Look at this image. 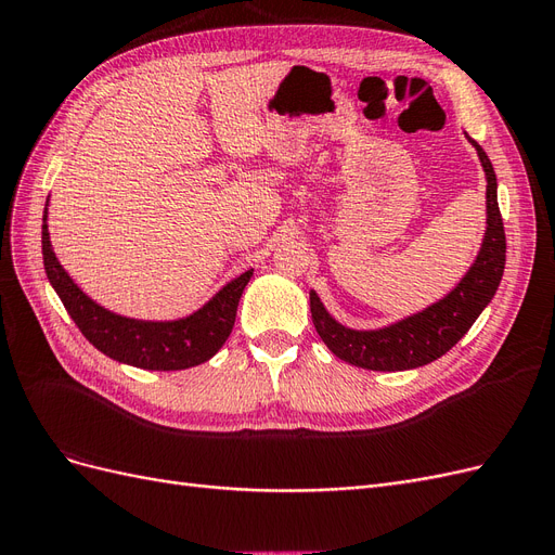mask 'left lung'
<instances>
[{
	"label": "left lung",
	"instance_id": "left-lung-1",
	"mask_svg": "<svg viewBox=\"0 0 555 555\" xmlns=\"http://www.w3.org/2000/svg\"><path fill=\"white\" fill-rule=\"evenodd\" d=\"M467 141L475 145L486 173V233L475 263L438 304L398 319L389 326L371 331L347 328L335 322L317 292L310 289L312 324L319 338L338 359L365 367V371L389 373L426 365L447 354L475 324L481 310L491 304L502 280V271H505L507 241L498 208V180L493 164L477 141L469 137Z\"/></svg>",
	"mask_w": 555,
	"mask_h": 555
}]
</instances>
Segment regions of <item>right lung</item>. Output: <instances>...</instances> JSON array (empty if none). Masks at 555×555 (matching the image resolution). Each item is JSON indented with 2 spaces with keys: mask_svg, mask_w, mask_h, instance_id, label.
Listing matches in <instances>:
<instances>
[{
  "mask_svg": "<svg viewBox=\"0 0 555 555\" xmlns=\"http://www.w3.org/2000/svg\"><path fill=\"white\" fill-rule=\"evenodd\" d=\"M41 251L46 275L57 292L66 312L72 314L80 333L113 361H120L143 371H184L212 359L227 343L236 322L238 300L251 278V268L233 278L196 312L169 319V322H147V319L122 317L99 306L64 271L57 261L48 233V201L41 227Z\"/></svg>",
  "mask_w": 555,
  "mask_h": 555,
  "instance_id": "obj_1",
  "label": "right lung"
}]
</instances>
